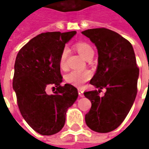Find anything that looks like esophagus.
Instances as JSON below:
<instances>
[{"label":"esophagus","mask_w":149,"mask_h":149,"mask_svg":"<svg viewBox=\"0 0 149 149\" xmlns=\"http://www.w3.org/2000/svg\"><path fill=\"white\" fill-rule=\"evenodd\" d=\"M78 95L80 97H84V91H82L81 88H78Z\"/></svg>","instance_id":"esophagus-1"}]
</instances>
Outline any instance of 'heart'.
Masks as SVG:
<instances>
[{
    "label": "heart",
    "instance_id": "obj_1",
    "mask_svg": "<svg viewBox=\"0 0 149 149\" xmlns=\"http://www.w3.org/2000/svg\"><path fill=\"white\" fill-rule=\"evenodd\" d=\"M75 47L85 59L88 60L92 58L94 55V50L91 45L84 41H79L76 43ZM68 49L65 47L61 53L59 64L60 67L62 69H66L68 68L67 58H68ZM92 74L89 70L86 69H78L73 70L66 75V81L68 83L75 85V86H81L87 81H88L91 78Z\"/></svg>",
    "mask_w": 149,
    "mask_h": 149
}]
</instances>
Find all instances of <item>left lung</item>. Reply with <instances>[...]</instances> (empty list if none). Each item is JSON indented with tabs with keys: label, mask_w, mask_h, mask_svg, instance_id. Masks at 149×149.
<instances>
[{
	"label": "left lung",
	"mask_w": 149,
	"mask_h": 149,
	"mask_svg": "<svg viewBox=\"0 0 149 149\" xmlns=\"http://www.w3.org/2000/svg\"><path fill=\"white\" fill-rule=\"evenodd\" d=\"M97 49V68L90 84L98 91H85L91 102L85 122L96 132L107 133L117 128L129 112L137 95L139 69L132 45L119 34L104 27L81 32ZM105 88L100 97L98 92Z\"/></svg>",
	"instance_id": "8db88e82"
}]
</instances>
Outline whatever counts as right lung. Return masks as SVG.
<instances>
[{"mask_svg": "<svg viewBox=\"0 0 149 149\" xmlns=\"http://www.w3.org/2000/svg\"><path fill=\"white\" fill-rule=\"evenodd\" d=\"M76 31L46 32L22 47L14 64L13 88L21 115L39 134L52 135L65 125L68 108L74 103L78 90L70 84L61 86V53ZM49 86L56 89L47 95Z\"/></svg>", "mask_w": 149, "mask_h": 149, "instance_id": "right-lung-1", "label": "right lung"}]
</instances>
